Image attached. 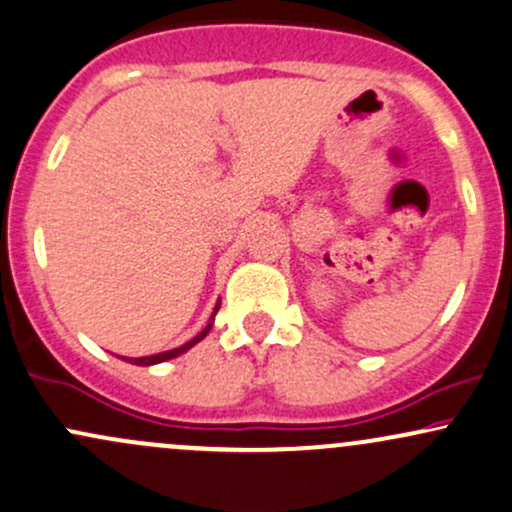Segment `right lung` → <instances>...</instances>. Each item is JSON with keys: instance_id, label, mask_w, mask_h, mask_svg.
<instances>
[{"instance_id": "right-lung-1", "label": "right lung", "mask_w": 512, "mask_h": 512, "mask_svg": "<svg viewBox=\"0 0 512 512\" xmlns=\"http://www.w3.org/2000/svg\"><path fill=\"white\" fill-rule=\"evenodd\" d=\"M216 310H219V305H216ZM216 310H214V315H216ZM211 325H214V322H209L207 327H204L202 332L197 334L195 339H190V342L187 344H182L180 349H173V351H166V354H156V356H144V358H132V363L134 366H154V363H163V361H168V358H175V356H180V354H185L187 349H192V346H195L197 342H202L204 337H207L209 334V330H211Z\"/></svg>"}]
</instances>
